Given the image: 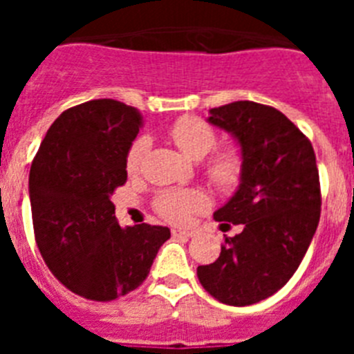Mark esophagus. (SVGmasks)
Segmentation results:
<instances>
[{
    "label": "esophagus",
    "mask_w": 354,
    "mask_h": 354,
    "mask_svg": "<svg viewBox=\"0 0 354 354\" xmlns=\"http://www.w3.org/2000/svg\"><path fill=\"white\" fill-rule=\"evenodd\" d=\"M171 236H174V237H193V236H195V230H186V228H174V230H171Z\"/></svg>",
    "instance_id": "obj_1"
}]
</instances>
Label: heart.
<instances>
[{"mask_svg": "<svg viewBox=\"0 0 354 354\" xmlns=\"http://www.w3.org/2000/svg\"><path fill=\"white\" fill-rule=\"evenodd\" d=\"M170 138L177 143L184 154L193 159H202L214 149L216 131L204 118L184 115L174 122L168 129ZM150 150L149 136H138L131 143L126 156V170L136 175L143 167ZM205 174L216 187L230 192L239 186L245 174V156L234 143L220 147L205 162ZM209 198L200 189H161L154 198V209L161 218L170 223H184L193 212L204 211Z\"/></svg>", "mask_w": 354, "mask_h": 354, "instance_id": "obj_1", "label": "heart"}]
</instances>
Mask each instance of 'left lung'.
<instances>
[{
	"label": "left lung",
	"mask_w": 354,
	"mask_h": 354,
	"mask_svg": "<svg viewBox=\"0 0 354 354\" xmlns=\"http://www.w3.org/2000/svg\"><path fill=\"white\" fill-rule=\"evenodd\" d=\"M209 122L228 131L245 156L239 189L214 212L225 237L220 257L196 274L212 298L246 306L270 298L298 270L321 216V184L310 140L277 108L236 101L211 109Z\"/></svg>",
	"instance_id": "left-lung-1"
}]
</instances>
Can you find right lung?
Returning a JSON list of instances; mask_svg holds the SVG:
<instances>
[{"label":"right lung","mask_w":354,"mask_h":354,"mask_svg":"<svg viewBox=\"0 0 354 354\" xmlns=\"http://www.w3.org/2000/svg\"><path fill=\"white\" fill-rule=\"evenodd\" d=\"M143 117L115 99L65 109L30 170V202L44 262L68 290L111 301L140 287L168 227L122 228L111 195L127 180L126 156Z\"/></svg>","instance_id":"add662e5"}]
</instances>
